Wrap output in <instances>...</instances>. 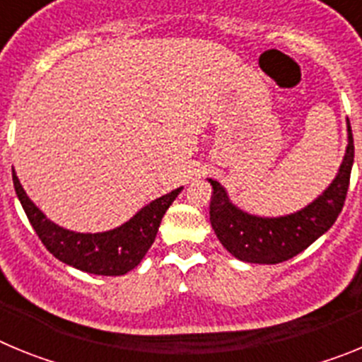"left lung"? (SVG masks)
Returning a JSON list of instances; mask_svg holds the SVG:
<instances>
[{
	"label": "left lung",
	"mask_w": 362,
	"mask_h": 362,
	"mask_svg": "<svg viewBox=\"0 0 362 362\" xmlns=\"http://www.w3.org/2000/svg\"><path fill=\"white\" fill-rule=\"evenodd\" d=\"M351 165H354V136L348 123V146L337 177L322 196L297 214L284 217H255L241 212L228 201L225 188L217 181L212 185L210 199V223L221 245L233 257L246 263L277 264L288 261L293 255L306 250L321 238L339 217L346 201L350 187Z\"/></svg>",
	"instance_id": "1"
}]
</instances>
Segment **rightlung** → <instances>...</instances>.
Wrapping results in <instances>:
<instances>
[{
	"instance_id": "add662e5",
	"label": "right lung",
	"mask_w": 362,
	"mask_h": 362,
	"mask_svg": "<svg viewBox=\"0 0 362 362\" xmlns=\"http://www.w3.org/2000/svg\"><path fill=\"white\" fill-rule=\"evenodd\" d=\"M12 181L32 228L36 230L45 248L63 263L95 276H123L141 263L158 235L163 216L181 192L177 188L152 201L119 228L103 233H76L47 219L28 199L16 174H12Z\"/></svg>"
}]
</instances>
